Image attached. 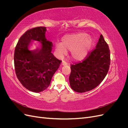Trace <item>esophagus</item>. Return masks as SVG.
<instances>
[{
  "label": "esophagus",
  "mask_w": 128,
  "mask_h": 128,
  "mask_svg": "<svg viewBox=\"0 0 128 128\" xmlns=\"http://www.w3.org/2000/svg\"><path fill=\"white\" fill-rule=\"evenodd\" d=\"M67 63L64 61H63L62 62V63L61 64V66H65V65H67Z\"/></svg>",
  "instance_id": "obj_1"
}]
</instances>
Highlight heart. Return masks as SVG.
<instances>
[{
	"label": "heart",
	"mask_w": 128,
	"mask_h": 128,
	"mask_svg": "<svg viewBox=\"0 0 128 128\" xmlns=\"http://www.w3.org/2000/svg\"><path fill=\"white\" fill-rule=\"evenodd\" d=\"M94 44V40L89 37L88 34L80 32L64 37L62 40L61 44L56 45V51L59 57L67 54V51H72V59L81 61L89 55Z\"/></svg>",
	"instance_id": "1"
}]
</instances>
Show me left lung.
<instances>
[{
	"mask_svg": "<svg viewBox=\"0 0 128 128\" xmlns=\"http://www.w3.org/2000/svg\"><path fill=\"white\" fill-rule=\"evenodd\" d=\"M110 61V51L101 34L96 48L86 59L71 66L69 80L72 88L83 93L96 88L106 77Z\"/></svg>",
	"mask_w": 128,
	"mask_h": 128,
	"instance_id": "left-lung-1",
	"label": "left lung"
}]
</instances>
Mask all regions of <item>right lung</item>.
Returning <instances> with one entry per match:
<instances>
[{
    "mask_svg": "<svg viewBox=\"0 0 128 128\" xmlns=\"http://www.w3.org/2000/svg\"><path fill=\"white\" fill-rule=\"evenodd\" d=\"M46 27L31 29L20 37L15 47L14 67L19 81L27 90L38 93L47 88L61 61L52 52V42L45 37ZM40 43V47L30 50L32 42Z\"/></svg>",
    "mask_w": 128,
    "mask_h": 128,
    "instance_id": "right-lung-1",
    "label": "right lung"
}]
</instances>
